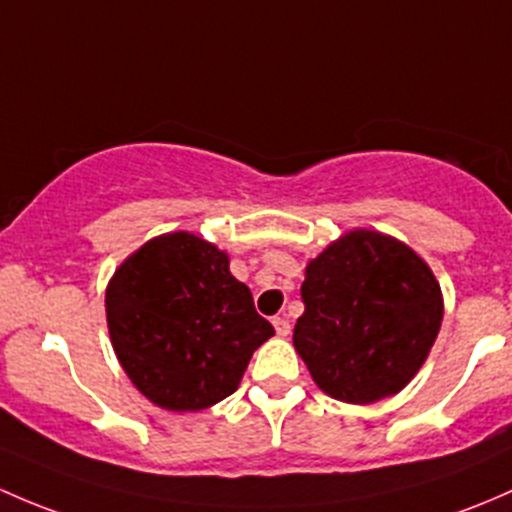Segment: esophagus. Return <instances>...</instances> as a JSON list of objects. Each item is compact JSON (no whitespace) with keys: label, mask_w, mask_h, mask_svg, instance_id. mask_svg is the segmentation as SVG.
I'll return each instance as SVG.
<instances>
[{"label":"esophagus","mask_w":512,"mask_h":512,"mask_svg":"<svg viewBox=\"0 0 512 512\" xmlns=\"http://www.w3.org/2000/svg\"><path fill=\"white\" fill-rule=\"evenodd\" d=\"M273 328H276L278 337H286L291 333V323H288L286 318H273Z\"/></svg>","instance_id":"esophagus-1"}]
</instances>
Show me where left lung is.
Returning a JSON list of instances; mask_svg holds the SVG:
<instances>
[{"instance_id": "left-lung-1", "label": "left lung", "mask_w": 512, "mask_h": 512, "mask_svg": "<svg viewBox=\"0 0 512 512\" xmlns=\"http://www.w3.org/2000/svg\"><path fill=\"white\" fill-rule=\"evenodd\" d=\"M305 310L293 347L313 382L347 404L402 392L429 357L444 318L434 271L412 246L352 229L305 266Z\"/></svg>"}]
</instances>
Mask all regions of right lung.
<instances>
[{
	"instance_id": "1",
	"label": "right lung",
	"mask_w": 512,
	"mask_h": 512,
	"mask_svg": "<svg viewBox=\"0 0 512 512\" xmlns=\"http://www.w3.org/2000/svg\"><path fill=\"white\" fill-rule=\"evenodd\" d=\"M113 350L130 382L167 412H202L236 392L276 330L219 246L172 231L142 244L105 288Z\"/></svg>"
}]
</instances>
